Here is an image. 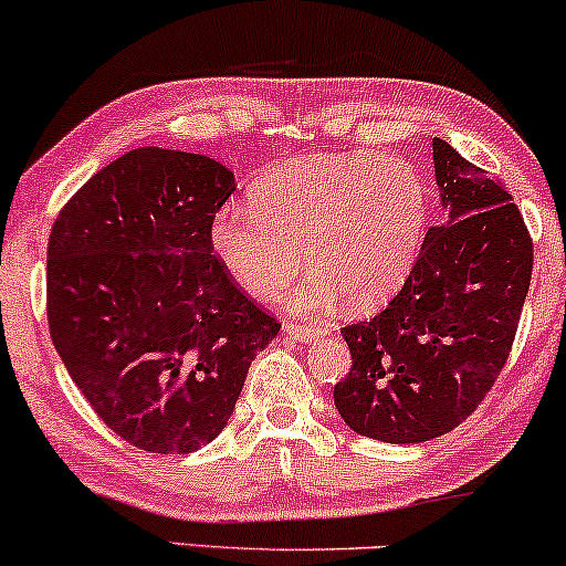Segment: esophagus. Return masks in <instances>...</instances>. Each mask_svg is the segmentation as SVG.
<instances>
[{
  "instance_id": "1",
  "label": "esophagus",
  "mask_w": 566,
  "mask_h": 566,
  "mask_svg": "<svg viewBox=\"0 0 566 566\" xmlns=\"http://www.w3.org/2000/svg\"><path fill=\"white\" fill-rule=\"evenodd\" d=\"M283 333L291 335L293 340H298V343H312V340H317V337L322 335V329H314L310 325H296V322H285Z\"/></svg>"
}]
</instances>
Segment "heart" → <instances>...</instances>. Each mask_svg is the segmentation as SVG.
<instances>
[{
  "instance_id": "b5f03b06",
  "label": "heart",
  "mask_w": 566,
  "mask_h": 566,
  "mask_svg": "<svg viewBox=\"0 0 566 566\" xmlns=\"http://www.w3.org/2000/svg\"><path fill=\"white\" fill-rule=\"evenodd\" d=\"M429 226V187L402 158L319 153L285 160L256 181L252 208L226 205L210 249L241 291L268 298L301 268L291 310L319 314L346 293L369 310L406 283Z\"/></svg>"
}]
</instances>
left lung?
Instances as JSON below:
<instances>
[{"instance_id":"1","label":"left lung","mask_w":566,"mask_h":566,"mask_svg":"<svg viewBox=\"0 0 566 566\" xmlns=\"http://www.w3.org/2000/svg\"><path fill=\"white\" fill-rule=\"evenodd\" d=\"M442 226L406 285L369 322L343 327L354 369L335 408L356 434L390 444L442 437L491 390L523 312L533 244L507 189L431 137Z\"/></svg>"}]
</instances>
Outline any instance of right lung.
Instances as JSON below:
<instances>
[{
  "label": "right lung",
  "mask_w": 566,
  "mask_h": 566,
  "mask_svg": "<svg viewBox=\"0 0 566 566\" xmlns=\"http://www.w3.org/2000/svg\"><path fill=\"white\" fill-rule=\"evenodd\" d=\"M233 189L208 156L137 148L87 179L51 229L56 354L106 427L145 452L212 442L281 329L210 249Z\"/></svg>",
  "instance_id": "1"
}]
</instances>
